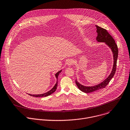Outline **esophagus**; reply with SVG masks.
<instances>
[{
	"label": "esophagus",
	"mask_w": 130,
	"mask_h": 130,
	"mask_svg": "<svg viewBox=\"0 0 130 130\" xmlns=\"http://www.w3.org/2000/svg\"><path fill=\"white\" fill-rule=\"evenodd\" d=\"M74 64V61L72 60H69L67 62V65L68 66H72Z\"/></svg>",
	"instance_id": "34e87169"
}]
</instances>
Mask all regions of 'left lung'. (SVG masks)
<instances>
[{
  "label": "left lung",
  "mask_w": 130,
  "mask_h": 130,
  "mask_svg": "<svg viewBox=\"0 0 130 130\" xmlns=\"http://www.w3.org/2000/svg\"><path fill=\"white\" fill-rule=\"evenodd\" d=\"M96 32L98 33V36L96 37V40L99 42H104L105 44L109 47L111 50L113 57V65L112 67V71L110 74L109 75L108 77L106 78L101 83L92 86H85L80 84L79 82L75 80V83L78 89L85 93H90L97 91L98 90L104 88L106 86L109 84L111 79L114 76L116 69V63L118 58V47L116 43L112 38V37L108 33L107 30L103 28H102L98 25H96Z\"/></svg>",
  "instance_id": "left-lung-1"
}]
</instances>
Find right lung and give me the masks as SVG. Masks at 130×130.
I'll return each mask as SVG.
<instances>
[{
  "mask_svg": "<svg viewBox=\"0 0 130 130\" xmlns=\"http://www.w3.org/2000/svg\"><path fill=\"white\" fill-rule=\"evenodd\" d=\"M62 71V70L59 71L58 72H57L56 74H55V76L56 77V79H57V82L56 83V84L55 85V86H54V87L51 89L50 90V91H48V92H45L44 93H43V94H28L30 96H34V97H46V96H49L50 95H51L52 94H53L54 92H55L57 89V86H58V76L60 74V73H61Z\"/></svg>",
  "mask_w": 130,
  "mask_h": 130,
  "instance_id": "obj_1",
  "label": "right lung"
}]
</instances>
